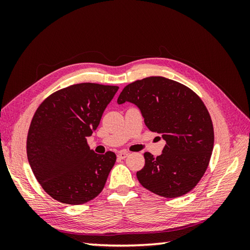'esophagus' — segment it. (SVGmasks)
<instances>
[{"label":"esophagus","instance_id":"34e87169","mask_svg":"<svg viewBox=\"0 0 250 250\" xmlns=\"http://www.w3.org/2000/svg\"><path fill=\"white\" fill-rule=\"evenodd\" d=\"M128 152H126V151H121V152L118 153V157L121 158V160H124V158H126L128 156Z\"/></svg>","mask_w":250,"mask_h":250}]
</instances>
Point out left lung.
Listing matches in <instances>:
<instances>
[{
    "label": "left lung",
    "instance_id": "8db88e82",
    "mask_svg": "<svg viewBox=\"0 0 250 250\" xmlns=\"http://www.w3.org/2000/svg\"><path fill=\"white\" fill-rule=\"evenodd\" d=\"M138 105L150 131L166 141L156 157L145 152L137 172L140 184L166 198L180 197L197 186L214 148V126L200 97L181 83L151 76L126 85L118 103Z\"/></svg>",
    "mask_w": 250,
    "mask_h": 250
}]
</instances>
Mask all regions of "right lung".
<instances>
[{
	"mask_svg": "<svg viewBox=\"0 0 250 250\" xmlns=\"http://www.w3.org/2000/svg\"><path fill=\"white\" fill-rule=\"evenodd\" d=\"M119 89L115 85L77 83L48 96L27 135V156L36 180L53 199L79 206L96 198L116 163V154H97L86 138Z\"/></svg>",
	"mask_w": 250,
	"mask_h": 250,
	"instance_id": "right-lung-1",
	"label": "right lung"
}]
</instances>
